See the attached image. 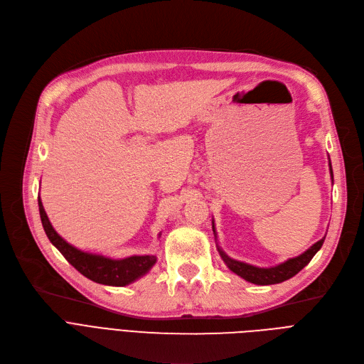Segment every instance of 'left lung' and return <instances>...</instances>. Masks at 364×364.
Here are the masks:
<instances>
[{"instance_id": "obj_1", "label": "left lung", "mask_w": 364, "mask_h": 364, "mask_svg": "<svg viewBox=\"0 0 364 364\" xmlns=\"http://www.w3.org/2000/svg\"><path fill=\"white\" fill-rule=\"evenodd\" d=\"M329 169H331V176L333 178V172H332L331 162H329ZM213 230H214V235L217 237L214 221H213ZM323 242H324V237L320 239L318 242H316L304 254H301V255H298L295 258H291L288 261H284V262H282L279 265L269 267V269H261V267H255V265H251V264H246V262L233 259V258H230L228 255H225L220 246H217V250H218L223 261L227 264L228 269H230L233 273H236L237 276H240L246 282H251L254 284L265 286V284L282 283L284 280L294 277L295 274H298L304 269V267L311 261V258L317 254V251L321 247Z\"/></svg>"}]
</instances>
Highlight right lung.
<instances>
[{
	"label": "right lung",
	"instance_id": "right-lung-1",
	"mask_svg": "<svg viewBox=\"0 0 364 364\" xmlns=\"http://www.w3.org/2000/svg\"><path fill=\"white\" fill-rule=\"evenodd\" d=\"M38 206H40L41 223L44 232L50 242L60 251V254L87 279L107 286H125L136 282L144 276L156 262L155 255H132L122 259H112L99 254L84 252L78 247L68 243L57 233L43 206V202L38 196Z\"/></svg>",
	"mask_w": 364,
	"mask_h": 364
}]
</instances>
